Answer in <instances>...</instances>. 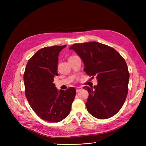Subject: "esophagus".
<instances>
[{"instance_id":"34e87169","label":"esophagus","mask_w":146,"mask_h":146,"mask_svg":"<svg viewBox=\"0 0 146 146\" xmlns=\"http://www.w3.org/2000/svg\"><path fill=\"white\" fill-rule=\"evenodd\" d=\"M82 89V88H80V87H78L77 88H76V92H79Z\"/></svg>"}]
</instances>
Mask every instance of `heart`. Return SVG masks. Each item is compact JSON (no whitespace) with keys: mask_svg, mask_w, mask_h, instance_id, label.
Here are the masks:
<instances>
[{"mask_svg":"<svg viewBox=\"0 0 146 146\" xmlns=\"http://www.w3.org/2000/svg\"><path fill=\"white\" fill-rule=\"evenodd\" d=\"M73 56H70V57H69V58H70V57H73Z\"/></svg>","mask_w":146,"mask_h":146,"instance_id":"1","label":"heart"}]
</instances>
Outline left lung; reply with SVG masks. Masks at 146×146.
<instances>
[{"label": "left lung", "instance_id": "left-lung-1", "mask_svg": "<svg viewBox=\"0 0 146 146\" xmlns=\"http://www.w3.org/2000/svg\"><path fill=\"white\" fill-rule=\"evenodd\" d=\"M69 49L82 58L84 71L98 82L96 86L83 88L89 93L88 111L100 119L115 115L128 94L129 74L124 58L113 48L95 41L74 44Z\"/></svg>", "mask_w": 146, "mask_h": 146}]
</instances>
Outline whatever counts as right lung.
I'll list each match as a JSON object with an SVG mask.
<instances>
[{
	"label": "right lung",
	"mask_w": 146,
	"mask_h": 146,
	"mask_svg": "<svg viewBox=\"0 0 146 146\" xmlns=\"http://www.w3.org/2000/svg\"><path fill=\"white\" fill-rule=\"evenodd\" d=\"M66 45H54L38 50L28 60L24 74L25 94L33 111L41 119L57 122L68 116L76 96L70 87L58 92L53 83L58 75V56Z\"/></svg>",
	"instance_id": "add662e5"
}]
</instances>
